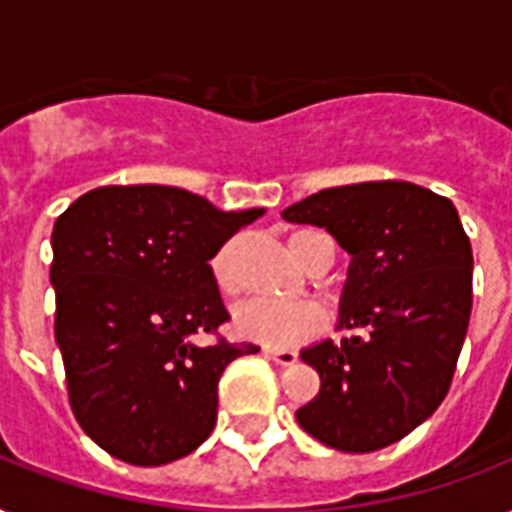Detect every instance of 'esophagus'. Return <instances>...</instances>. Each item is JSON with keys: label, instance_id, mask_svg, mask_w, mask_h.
<instances>
[{"label": "esophagus", "instance_id": "esophagus-1", "mask_svg": "<svg viewBox=\"0 0 512 512\" xmlns=\"http://www.w3.org/2000/svg\"><path fill=\"white\" fill-rule=\"evenodd\" d=\"M265 356L273 358L276 364L281 366H292L297 361V350H289V348H265Z\"/></svg>", "mask_w": 512, "mask_h": 512}]
</instances>
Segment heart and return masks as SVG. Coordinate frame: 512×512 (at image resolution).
I'll list each match as a JSON object with an SVG mask.
<instances>
[{
	"instance_id": "heart-1",
	"label": "heart",
	"mask_w": 512,
	"mask_h": 512,
	"mask_svg": "<svg viewBox=\"0 0 512 512\" xmlns=\"http://www.w3.org/2000/svg\"><path fill=\"white\" fill-rule=\"evenodd\" d=\"M289 247H292L297 260L311 271H324L335 260V244L321 231L292 233ZM233 255H236V244H225L212 260V279L225 295H233L239 289V273H236ZM233 327L241 337L260 342L265 348H292V345H300V342L321 335L327 329V313L311 300L279 303V300L255 297V300H247L236 308Z\"/></svg>"
}]
</instances>
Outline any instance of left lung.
<instances>
[{"instance_id":"obj_1","label":"left lung","mask_w":512,"mask_h":512,"mask_svg":"<svg viewBox=\"0 0 512 512\" xmlns=\"http://www.w3.org/2000/svg\"><path fill=\"white\" fill-rule=\"evenodd\" d=\"M327 228L353 255L342 324L303 361L321 377L297 422L337 452H377L409 436L449 393L473 308V249L446 196L404 183L327 188L284 209Z\"/></svg>"}]
</instances>
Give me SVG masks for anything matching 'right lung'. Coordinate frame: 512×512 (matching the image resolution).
Here are the masks:
<instances>
[{
	"label": "right lung",
	"mask_w": 512,
	"mask_h": 512,
	"mask_svg": "<svg viewBox=\"0 0 512 512\" xmlns=\"http://www.w3.org/2000/svg\"><path fill=\"white\" fill-rule=\"evenodd\" d=\"M260 209L220 212L170 185H103L52 228L55 340L76 422L111 457L156 468L217 422V382L257 345L228 342L209 260ZM196 334L213 342L199 346Z\"/></svg>",
	"instance_id": "obj_1"
}]
</instances>
